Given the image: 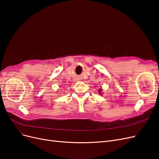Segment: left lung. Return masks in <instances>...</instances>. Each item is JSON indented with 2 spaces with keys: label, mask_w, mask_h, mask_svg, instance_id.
<instances>
[{
  "label": "left lung",
  "mask_w": 159,
  "mask_h": 159,
  "mask_svg": "<svg viewBox=\"0 0 159 159\" xmlns=\"http://www.w3.org/2000/svg\"><path fill=\"white\" fill-rule=\"evenodd\" d=\"M102 89H99V91H99V94H101V93H102Z\"/></svg>",
  "instance_id": "obj_1"
}]
</instances>
